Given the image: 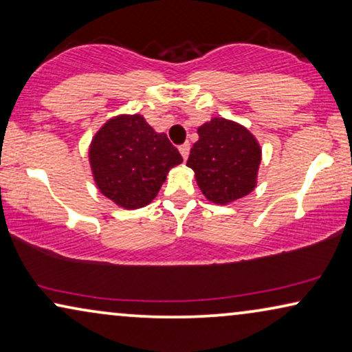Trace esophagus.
Instances as JSON below:
<instances>
[{
	"instance_id": "esophagus-1",
	"label": "esophagus",
	"mask_w": 352,
	"mask_h": 352,
	"mask_svg": "<svg viewBox=\"0 0 352 352\" xmlns=\"http://www.w3.org/2000/svg\"><path fill=\"white\" fill-rule=\"evenodd\" d=\"M178 150H180L183 160H186L188 155H190V143H188V142L183 143V145H180V148H178Z\"/></svg>"
}]
</instances>
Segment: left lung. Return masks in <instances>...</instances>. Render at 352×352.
Masks as SVG:
<instances>
[{
	"mask_svg": "<svg viewBox=\"0 0 352 352\" xmlns=\"http://www.w3.org/2000/svg\"><path fill=\"white\" fill-rule=\"evenodd\" d=\"M197 133L186 166L195 170L202 195L215 204H228L254 191L261 161L255 137L225 118H212Z\"/></svg>",
	"mask_w": 352,
	"mask_h": 352,
	"instance_id": "obj_1",
	"label": "left lung"
}]
</instances>
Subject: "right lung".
<instances>
[{"label": "right lung", "mask_w": 352, "mask_h": 352, "mask_svg": "<svg viewBox=\"0 0 352 352\" xmlns=\"http://www.w3.org/2000/svg\"><path fill=\"white\" fill-rule=\"evenodd\" d=\"M94 180L103 196L124 209L155 199L167 172L183 157L166 133H157L140 115L107 121L89 150Z\"/></svg>", "instance_id": "1"}]
</instances>
